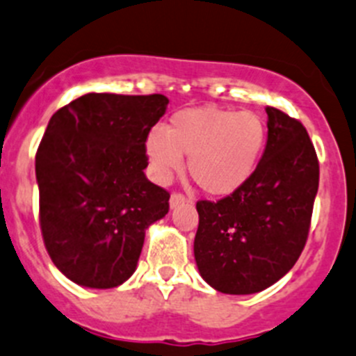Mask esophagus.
<instances>
[{
  "instance_id": "34e87169",
  "label": "esophagus",
  "mask_w": 356,
  "mask_h": 356,
  "mask_svg": "<svg viewBox=\"0 0 356 356\" xmlns=\"http://www.w3.org/2000/svg\"><path fill=\"white\" fill-rule=\"evenodd\" d=\"M188 202V196L186 195H182V193H172L170 195V207L172 209H174V207H177V205H182V203H186Z\"/></svg>"
}]
</instances>
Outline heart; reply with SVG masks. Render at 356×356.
Wrapping results in <instances>:
<instances>
[{
    "label": "heart",
    "instance_id": "heart-1",
    "mask_svg": "<svg viewBox=\"0 0 356 356\" xmlns=\"http://www.w3.org/2000/svg\"><path fill=\"white\" fill-rule=\"evenodd\" d=\"M266 143L261 115L205 106L175 113L165 130H151L146 153L158 181L167 182L189 156L193 181L209 195L226 196L254 175Z\"/></svg>",
    "mask_w": 356,
    "mask_h": 356
}]
</instances>
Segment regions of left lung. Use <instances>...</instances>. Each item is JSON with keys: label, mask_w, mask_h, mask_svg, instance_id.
Returning a JSON list of instances; mask_svg holds the SVG:
<instances>
[{"label": "left lung", "mask_w": 356, "mask_h": 356, "mask_svg": "<svg viewBox=\"0 0 356 356\" xmlns=\"http://www.w3.org/2000/svg\"><path fill=\"white\" fill-rule=\"evenodd\" d=\"M268 143L254 175L231 195L196 202L195 259L224 294H254L292 270L309 234L320 165L299 120L268 106Z\"/></svg>", "instance_id": "left-lung-1"}]
</instances>
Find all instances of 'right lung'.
Returning a JSON list of instances; mask_svg holds the SVG:
<instances>
[{
    "instance_id": "add662e5",
    "label": "right lung",
    "mask_w": 356,
    "mask_h": 356,
    "mask_svg": "<svg viewBox=\"0 0 356 356\" xmlns=\"http://www.w3.org/2000/svg\"><path fill=\"white\" fill-rule=\"evenodd\" d=\"M167 104L161 94H86L50 118L36 151L40 227L74 284L129 280L147 226L168 212L170 193L144 175L146 139Z\"/></svg>"
}]
</instances>
